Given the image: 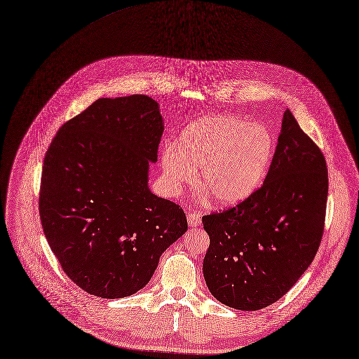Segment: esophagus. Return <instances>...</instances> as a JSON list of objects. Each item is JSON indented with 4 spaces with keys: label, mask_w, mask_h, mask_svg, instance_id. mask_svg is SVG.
Instances as JSON below:
<instances>
[{
    "label": "esophagus",
    "mask_w": 359,
    "mask_h": 359,
    "mask_svg": "<svg viewBox=\"0 0 359 359\" xmlns=\"http://www.w3.org/2000/svg\"><path fill=\"white\" fill-rule=\"evenodd\" d=\"M187 220H188V224L189 227H196L201 224V216L195 212H191L187 215Z\"/></svg>",
    "instance_id": "obj_1"
}]
</instances>
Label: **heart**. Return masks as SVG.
I'll return each instance as SVG.
<instances>
[{
	"mask_svg": "<svg viewBox=\"0 0 359 359\" xmlns=\"http://www.w3.org/2000/svg\"><path fill=\"white\" fill-rule=\"evenodd\" d=\"M273 156L274 137L266 126L212 116L194 121L180 133L177 144H167L160 165L171 192L194 184L201 168L199 187L210 202L231 208L259 189Z\"/></svg>",
	"mask_w": 359,
	"mask_h": 359,
	"instance_id": "1",
	"label": "heart"
}]
</instances>
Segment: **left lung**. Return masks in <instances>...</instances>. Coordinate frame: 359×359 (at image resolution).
Here are the masks:
<instances>
[{"label": "left lung", "mask_w": 359, "mask_h": 359, "mask_svg": "<svg viewBox=\"0 0 359 359\" xmlns=\"http://www.w3.org/2000/svg\"><path fill=\"white\" fill-rule=\"evenodd\" d=\"M327 192L325 156L287 110L262 188L202 219L210 238L203 277L212 295L234 309L259 311L287 294L319 249Z\"/></svg>", "instance_id": "left-lung-1"}]
</instances>
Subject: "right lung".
Returning a JSON list of instances; mask_svg holds the SVG:
<instances>
[{
  "mask_svg": "<svg viewBox=\"0 0 359 359\" xmlns=\"http://www.w3.org/2000/svg\"><path fill=\"white\" fill-rule=\"evenodd\" d=\"M163 130L156 100L103 97L65 122L46 153L43 231L67 276L92 295L142 290L188 230L184 210L149 188Z\"/></svg>",
  "mask_w": 359,
  "mask_h": 359,
  "instance_id": "add662e5",
  "label": "right lung"
}]
</instances>
